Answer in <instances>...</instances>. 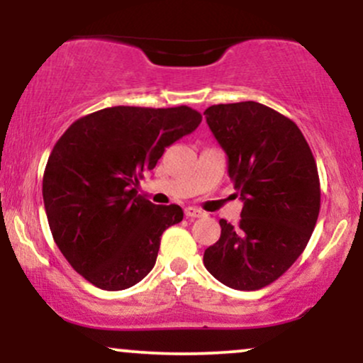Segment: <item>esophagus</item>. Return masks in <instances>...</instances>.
Returning <instances> with one entry per match:
<instances>
[{"label":"esophagus","mask_w":363,"mask_h":363,"mask_svg":"<svg viewBox=\"0 0 363 363\" xmlns=\"http://www.w3.org/2000/svg\"><path fill=\"white\" fill-rule=\"evenodd\" d=\"M184 215L187 216V218H201V216H205V211L198 210V208H194V206H187L184 210Z\"/></svg>","instance_id":"34e87169"}]
</instances>
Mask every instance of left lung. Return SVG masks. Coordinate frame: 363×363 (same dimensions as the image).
Wrapping results in <instances>:
<instances>
[{
  "instance_id": "8db88e82",
  "label": "left lung",
  "mask_w": 363,
  "mask_h": 363,
  "mask_svg": "<svg viewBox=\"0 0 363 363\" xmlns=\"http://www.w3.org/2000/svg\"><path fill=\"white\" fill-rule=\"evenodd\" d=\"M228 157V177L244 201L237 225L220 220L206 269L235 290H259L281 277L309 242L320 186L309 143L294 121L259 102L218 104L205 111Z\"/></svg>"
}]
</instances>
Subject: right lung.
I'll list each match as a JSON object with an SVG mask.
<instances>
[{
	"instance_id": "1",
	"label": "right lung",
	"mask_w": 363,
	"mask_h": 363,
	"mask_svg": "<svg viewBox=\"0 0 363 363\" xmlns=\"http://www.w3.org/2000/svg\"><path fill=\"white\" fill-rule=\"evenodd\" d=\"M199 123L201 114L187 106H116L74 121L54 145L43 179L49 228L91 285L124 290L152 272L162 234L184 211L153 205L136 186Z\"/></svg>"
}]
</instances>
